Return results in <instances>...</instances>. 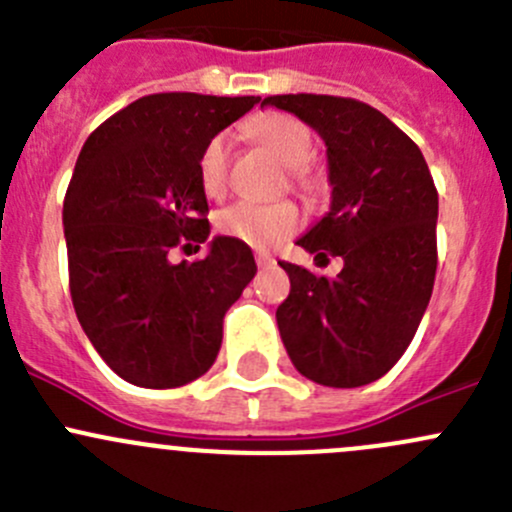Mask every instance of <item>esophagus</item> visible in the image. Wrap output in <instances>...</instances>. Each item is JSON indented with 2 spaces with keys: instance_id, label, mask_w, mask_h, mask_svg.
I'll return each instance as SVG.
<instances>
[{
  "instance_id": "34e87169",
  "label": "esophagus",
  "mask_w": 512,
  "mask_h": 512,
  "mask_svg": "<svg viewBox=\"0 0 512 512\" xmlns=\"http://www.w3.org/2000/svg\"><path fill=\"white\" fill-rule=\"evenodd\" d=\"M255 260H257V267H262V270H265V267H272V265H275V257L267 255V252H257Z\"/></svg>"
}]
</instances>
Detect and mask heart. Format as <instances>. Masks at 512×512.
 <instances>
[{"instance_id":"obj_1","label":"heart","mask_w":512,"mask_h":512,"mask_svg":"<svg viewBox=\"0 0 512 512\" xmlns=\"http://www.w3.org/2000/svg\"><path fill=\"white\" fill-rule=\"evenodd\" d=\"M247 133L287 165L294 188H314V175L309 170V160L314 156V138L302 121L285 116V113H265V116L250 121ZM227 163H230V138L225 133H218L205 143L198 158L200 188L210 198L225 190ZM299 223L302 218H299L297 205L289 200H277V203L240 200V203L225 208L218 218L223 235L245 242L255 250H270V247L280 245L292 232H297Z\"/></svg>"}]
</instances>
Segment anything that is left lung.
<instances>
[{
    "mask_svg": "<svg viewBox=\"0 0 512 512\" xmlns=\"http://www.w3.org/2000/svg\"><path fill=\"white\" fill-rule=\"evenodd\" d=\"M327 146L332 205L297 240L342 257L337 277L292 262L277 327L294 369L334 389L381 379L414 339L436 280L438 193L423 153L381 111L342 96H267Z\"/></svg>",
    "mask_w": 512,
    "mask_h": 512,
    "instance_id": "8db88e82",
    "label": "left lung"
}]
</instances>
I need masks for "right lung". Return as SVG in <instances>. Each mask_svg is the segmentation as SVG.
Segmentation results:
<instances>
[{"mask_svg":"<svg viewBox=\"0 0 512 512\" xmlns=\"http://www.w3.org/2000/svg\"><path fill=\"white\" fill-rule=\"evenodd\" d=\"M260 96L153 94L86 138L64 198L69 287L101 359L128 384L175 389L213 366L223 317L255 277L252 250L218 235L195 262L170 250L208 242L205 143Z\"/></svg>","mask_w":512,"mask_h":512,"instance_id":"right-lung-1","label":"right lung"}]
</instances>
